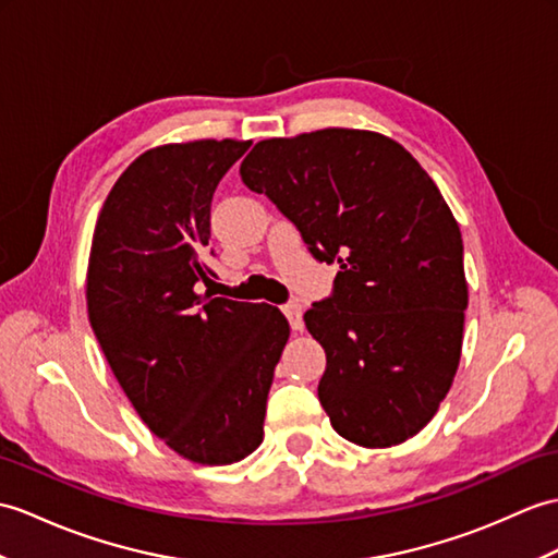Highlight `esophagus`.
Masks as SVG:
<instances>
[{"mask_svg":"<svg viewBox=\"0 0 558 558\" xmlns=\"http://www.w3.org/2000/svg\"><path fill=\"white\" fill-rule=\"evenodd\" d=\"M282 314L288 316V320H290V326H292V330H302L304 328V320H302V304L300 302H288L282 306Z\"/></svg>","mask_w":558,"mask_h":558,"instance_id":"esophagus-1","label":"esophagus"}]
</instances>
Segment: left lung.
Returning <instances> with one entry per match:
<instances>
[{
    "label": "left lung",
    "instance_id": "obj_1",
    "mask_svg": "<svg viewBox=\"0 0 558 558\" xmlns=\"http://www.w3.org/2000/svg\"><path fill=\"white\" fill-rule=\"evenodd\" d=\"M240 175L318 262L340 264L304 314L326 349L332 427L368 449L407 442L454 383L469 306L461 230L433 178L399 142L352 128L256 142Z\"/></svg>",
    "mask_w": 558,
    "mask_h": 558
}]
</instances>
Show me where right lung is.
<instances>
[{"label":"right lung","mask_w":558,"mask_h":558,"mask_svg":"<svg viewBox=\"0 0 558 558\" xmlns=\"http://www.w3.org/2000/svg\"><path fill=\"white\" fill-rule=\"evenodd\" d=\"M250 142L154 147L104 202L87 264V316L149 430L202 465L264 442L266 399L290 323L276 306L211 296V199ZM214 254V252H211Z\"/></svg>","instance_id":"1"}]
</instances>
